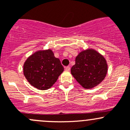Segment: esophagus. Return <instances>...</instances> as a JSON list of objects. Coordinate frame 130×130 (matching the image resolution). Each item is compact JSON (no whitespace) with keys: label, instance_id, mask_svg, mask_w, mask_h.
<instances>
[{"label":"esophagus","instance_id":"1","mask_svg":"<svg viewBox=\"0 0 130 130\" xmlns=\"http://www.w3.org/2000/svg\"><path fill=\"white\" fill-rule=\"evenodd\" d=\"M65 70H66V71H70V66H66V67L65 68Z\"/></svg>","mask_w":130,"mask_h":130}]
</instances>
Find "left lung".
Returning a JSON list of instances; mask_svg holds the SVG:
<instances>
[{"label":"left lung","mask_w":130,"mask_h":130,"mask_svg":"<svg viewBox=\"0 0 130 130\" xmlns=\"http://www.w3.org/2000/svg\"><path fill=\"white\" fill-rule=\"evenodd\" d=\"M107 71L108 64L105 58L92 48L80 52L71 69V75L85 89L98 86L105 79Z\"/></svg>","instance_id":"left-lung-1"}]
</instances>
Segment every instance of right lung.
I'll return each instance as SVG.
<instances>
[{"mask_svg": "<svg viewBox=\"0 0 130 130\" xmlns=\"http://www.w3.org/2000/svg\"><path fill=\"white\" fill-rule=\"evenodd\" d=\"M64 71L60 60L51 49L38 50L27 58L23 64V75L33 87L47 90Z\"/></svg>", "mask_w": 130, "mask_h": 130, "instance_id": "obj_1", "label": "right lung"}]
</instances>
